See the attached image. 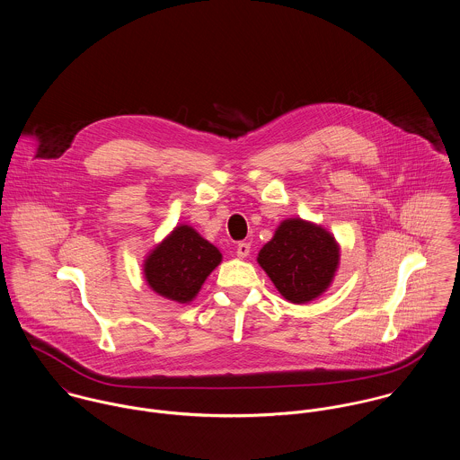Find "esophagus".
Listing matches in <instances>:
<instances>
[{"mask_svg": "<svg viewBox=\"0 0 460 460\" xmlns=\"http://www.w3.org/2000/svg\"><path fill=\"white\" fill-rule=\"evenodd\" d=\"M236 254L238 257H247V255L251 254V243H247V242H242V243H238L236 245Z\"/></svg>", "mask_w": 460, "mask_h": 460, "instance_id": "34e87169", "label": "esophagus"}]
</instances>
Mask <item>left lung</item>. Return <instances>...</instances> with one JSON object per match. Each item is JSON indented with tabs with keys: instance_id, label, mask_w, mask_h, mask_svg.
<instances>
[{
	"instance_id": "1",
	"label": "left lung",
	"mask_w": 460,
	"mask_h": 460,
	"mask_svg": "<svg viewBox=\"0 0 460 460\" xmlns=\"http://www.w3.org/2000/svg\"><path fill=\"white\" fill-rule=\"evenodd\" d=\"M339 251L335 238L321 226L288 218L259 251L257 262L286 300L306 304L330 288L341 259Z\"/></svg>"
}]
</instances>
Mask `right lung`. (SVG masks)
<instances>
[{
  "label": "right lung",
  "instance_id": "obj_1",
  "mask_svg": "<svg viewBox=\"0 0 460 460\" xmlns=\"http://www.w3.org/2000/svg\"><path fill=\"white\" fill-rule=\"evenodd\" d=\"M220 261L222 254L218 249L206 242L196 229L178 226L146 257L145 277L160 296L189 304Z\"/></svg>",
  "mask_w": 460,
  "mask_h": 460
}]
</instances>
